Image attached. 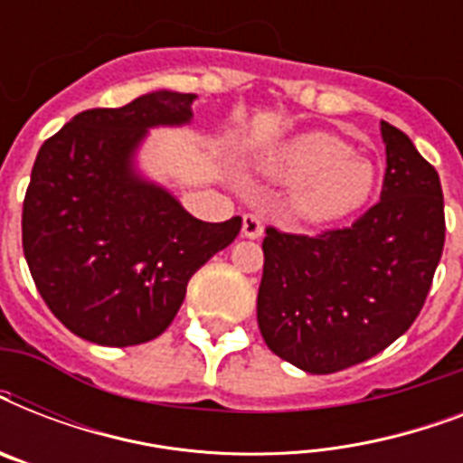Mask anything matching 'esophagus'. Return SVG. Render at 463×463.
Listing matches in <instances>:
<instances>
[{
	"mask_svg": "<svg viewBox=\"0 0 463 463\" xmlns=\"http://www.w3.org/2000/svg\"><path fill=\"white\" fill-rule=\"evenodd\" d=\"M261 232H264V223H261V218L257 213H245L242 216V235L245 238H261Z\"/></svg>",
	"mask_w": 463,
	"mask_h": 463,
	"instance_id": "obj_1",
	"label": "esophagus"
}]
</instances>
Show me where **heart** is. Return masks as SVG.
Here are the masks:
<instances>
[{"instance_id":"1","label":"heart","mask_w":463,"mask_h":463,"mask_svg":"<svg viewBox=\"0 0 463 463\" xmlns=\"http://www.w3.org/2000/svg\"><path fill=\"white\" fill-rule=\"evenodd\" d=\"M276 177L293 180L290 209L305 221H336L373 194L374 165L331 134L296 137L267 160Z\"/></svg>"}]
</instances>
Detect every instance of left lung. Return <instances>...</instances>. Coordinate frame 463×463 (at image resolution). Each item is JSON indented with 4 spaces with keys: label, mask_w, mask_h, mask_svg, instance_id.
I'll list each match as a JSON object with an SVG mask.
<instances>
[{
    "label": "left lung",
    "mask_w": 463,
    "mask_h": 463,
    "mask_svg": "<svg viewBox=\"0 0 463 463\" xmlns=\"http://www.w3.org/2000/svg\"><path fill=\"white\" fill-rule=\"evenodd\" d=\"M380 202L319 235L267 228L257 322L267 345L309 374L358 365L394 344L423 309L445 247L438 170L382 122Z\"/></svg>",
    "instance_id": "obj_1"
}]
</instances>
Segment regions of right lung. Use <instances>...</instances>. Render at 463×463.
<instances>
[{
  "label": "right lung",
  "instance_id": "add662e5",
  "mask_svg": "<svg viewBox=\"0 0 463 463\" xmlns=\"http://www.w3.org/2000/svg\"><path fill=\"white\" fill-rule=\"evenodd\" d=\"M192 100L156 90L83 110L40 146L24 254L45 305L76 336L119 348L160 336L196 269L238 238L240 216L203 223L132 170L148 127L189 122Z\"/></svg>",
  "mask_w": 463,
  "mask_h": 463
}]
</instances>
